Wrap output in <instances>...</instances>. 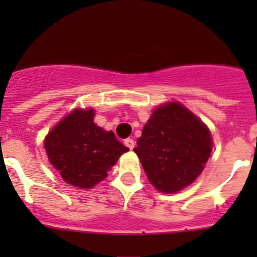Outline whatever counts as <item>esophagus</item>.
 <instances>
[{"mask_svg":"<svg viewBox=\"0 0 257 257\" xmlns=\"http://www.w3.org/2000/svg\"><path fill=\"white\" fill-rule=\"evenodd\" d=\"M124 145H126L127 148L134 149L135 148V142H134V139H131V138H127V139L124 140Z\"/></svg>","mask_w":257,"mask_h":257,"instance_id":"34e87169","label":"esophagus"}]
</instances>
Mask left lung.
<instances>
[{"instance_id": "obj_1", "label": "left lung", "mask_w": 257, "mask_h": 257, "mask_svg": "<svg viewBox=\"0 0 257 257\" xmlns=\"http://www.w3.org/2000/svg\"><path fill=\"white\" fill-rule=\"evenodd\" d=\"M207 127L179 103L160 106L145 123L134 149L151 184L176 193L198 178L211 153Z\"/></svg>"}]
</instances>
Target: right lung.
I'll return each mask as SVG.
<instances>
[{"mask_svg":"<svg viewBox=\"0 0 257 257\" xmlns=\"http://www.w3.org/2000/svg\"><path fill=\"white\" fill-rule=\"evenodd\" d=\"M45 149L61 178L83 189L104 180L119 156L128 151L112 131L94 123L92 109L68 114L47 135Z\"/></svg>","mask_w":257,"mask_h":257,"instance_id":"right-lung-1","label":"right lung"}]
</instances>
